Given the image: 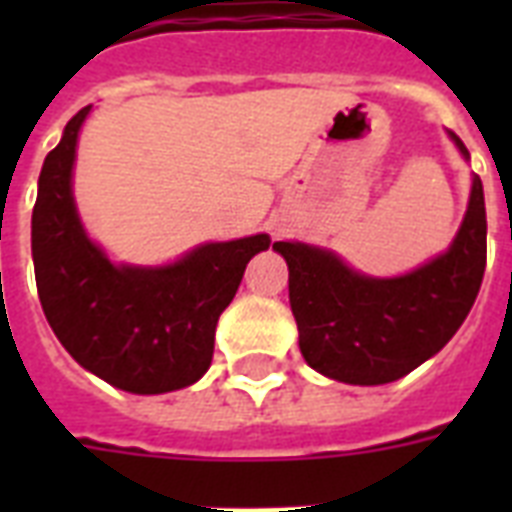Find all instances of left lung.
Instances as JSON below:
<instances>
[{
	"label": "left lung",
	"mask_w": 512,
	"mask_h": 512,
	"mask_svg": "<svg viewBox=\"0 0 512 512\" xmlns=\"http://www.w3.org/2000/svg\"><path fill=\"white\" fill-rule=\"evenodd\" d=\"M449 138L470 159L454 132ZM273 249L287 260L308 366L348 385H385L436 356L476 303L486 268L484 185L473 175L449 249L404 276H366L332 249L303 241H276Z\"/></svg>",
	"instance_id": "obj_1"
}]
</instances>
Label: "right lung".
<instances>
[{
	"label": "right lung",
	"mask_w": 512,
	"mask_h": 512,
	"mask_svg": "<svg viewBox=\"0 0 512 512\" xmlns=\"http://www.w3.org/2000/svg\"><path fill=\"white\" fill-rule=\"evenodd\" d=\"M92 106L66 124L42 164L31 255L42 311L60 345L100 380L156 396L193 385L212 364L215 327L268 233L207 241L167 265L114 263L74 201V162Z\"/></svg>",
	"instance_id": "1"
}]
</instances>
